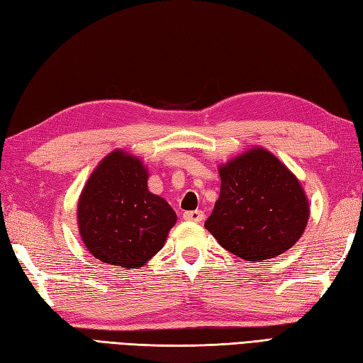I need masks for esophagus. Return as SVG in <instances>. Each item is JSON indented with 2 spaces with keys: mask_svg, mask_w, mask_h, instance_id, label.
<instances>
[{
  "mask_svg": "<svg viewBox=\"0 0 363 363\" xmlns=\"http://www.w3.org/2000/svg\"><path fill=\"white\" fill-rule=\"evenodd\" d=\"M184 220H187V221H196V223H199V221H203L204 220V212L203 211H189V212H184Z\"/></svg>",
  "mask_w": 363,
  "mask_h": 363,
  "instance_id": "34e87169",
  "label": "esophagus"
}]
</instances>
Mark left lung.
Listing matches in <instances>:
<instances>
[{
    "mask_svg": "<svg viewBox=\"0 0 363 363\" xmlns=\"http://www.w3.org/2000/svg\"><path fill=\"white\" fill-rule=\"evenodd\" d=\"M220 198L204 226L223 248L254 262L279 256L299 240L309 203L272 152L251 150L220 167Z\"/></svg>",
    "mask_w": 363,
    "mask_h": 363,
    "instance_id": "8db88e82",
    "label": "left lung"
}]
</instances>
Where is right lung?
I'll list each match as a JSON object with an SVG mask.
<instances>
[{
    "instance_id": "right-lung-1",
    "label": "right lung",
    "mask_w": 363,
    "mask_h": 363,
    "mask_svg": "<svg viewBox=\"0 0 363 363\" xmlns=\"http://www.w3.org/2000/svg\"><path fill=\"white\" fill-rule=\"evenodd\" d=\"M137 157L123 151L107 156L84 187L78 223L84 245L109 265L142 267L156 254L176 223L169 204L152 195Z\"/></svg>"
}]
</instances>
